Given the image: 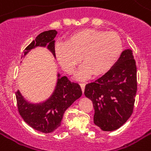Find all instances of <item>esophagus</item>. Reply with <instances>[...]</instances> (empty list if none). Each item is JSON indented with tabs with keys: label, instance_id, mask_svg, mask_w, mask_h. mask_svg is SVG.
<instances>
[{
	"label": "esophagus",
	"instance_id": "esophagus-1",
	"mask_svg": "<svg viewBox=\"0 0 151 151\" xmlns=\"http://www.w3.org/2000/svg\"><path fill=\"white\" fill-rule=\"evenodd\" d=\"M85 83H80V87L81 88H82V91H83H83H84V88H85Z\"/></svg>",
	"mask_w": 151,
	"mask_h": 151
}]
</instances>
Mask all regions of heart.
<instances>
[{"label":"heart","instance_id":"b5f03b06","mask_svg":"<svg viewBox=\"0 0 151 151\" xmlns=\"http://www.w3.org/2000/svg\"><path fill=\"white\" fill-rule=\"evenodd\" d=\"M123 52V42L115 32L93 28L75 31L66 40L65 44L55 47L57 59L68 73H73L82 61L84 63L78 78L84 79L92 75H102L114 65Z\"/></svg>","mask_w":151,"mask_h":151}]
</instances>
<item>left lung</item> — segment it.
I'll return each instance as SVG.
<instances>
[{
	"label": "left lung",
	"instance_id": "1",
	"mask_svg": "<svg viewBox=\"0 0 151 151\" xmlns=\"http://www.w3.org/2000/svg\"><path fill=\"white\" fill-rule=\"evenodd\" d=\"M136 71L132 51L126 49L106 73L85 86L84 94L94 108L93 122L102 130H115L131 116L137 91Z\"/></svg>",
	"mask_w": 151,
	"mask_h": 151
}]
</instances>
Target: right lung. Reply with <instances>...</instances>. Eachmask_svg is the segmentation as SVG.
I'll return each mask as SVG.
<instances>
[{
	"mask_svg": "<svg viewBox=\"0 0 151 151\" xmlns=\"http://www.w3.org/2000/svg\"><path fill=\"white\" fill-rule=\"evenodd\" d=\"M57 33L56 30L40 33L26 47L23 57L37 47H47L56 58L54 38ZM81 96L82 89L79 84L69 81L66 76L61 77L60 73H58L53 93L42 103H30L24 99L19 90L16 92L18 111L24 121L34 129L46 134L53 132L59 127L64 112Z\"/></svg>",
	"mask_w": 151,
	"mask_h": 151,
	"instance_id": "add662e5",
	"label": "right lung"
}]
</instances>
